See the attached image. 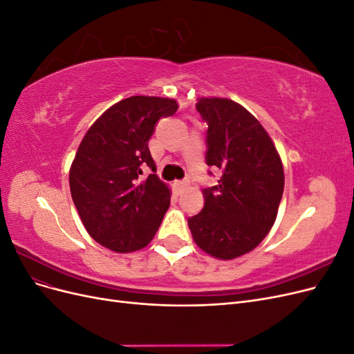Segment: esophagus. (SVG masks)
<instances>
[{
	"mask_svg": "<svg viewBox=\"0 0 354 354\" xmlns=\"http://www.w3.org/2000/svg\"><path fill=\"white\" fill-rule=\"evenodd\" d=\"M189 186V181L187 180H177V181H174V187H176V190L178 192H183L186 187Z\"/></svg>",
	"mask_w": 354,
	"mask_h": 354,
	"instance_id": "1",
	"label": "esophagus"
}]
</instances>
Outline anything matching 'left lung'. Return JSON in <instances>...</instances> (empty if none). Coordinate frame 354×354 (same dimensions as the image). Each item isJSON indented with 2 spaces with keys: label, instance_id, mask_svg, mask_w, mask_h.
<instances>
[{
  "label": "left lung",
  "instance_id": "1",
  "mask_svg": "<svg viewBox=\"0 0 354 354\" xmlns=\"http://www.w3.org/2000/svg\"><path fill=\"white\" fill-rule=\"evenodd\" d=\"M208 124L207 164L223 171L202 190L203 208L187 220L195 243L218 260L252 251L274 224L285 176L279 153L257 118L230 99L201 97Z\"/></svg>",
  "mask_w": 354,
  "mask_h": 354
}]
</instances>
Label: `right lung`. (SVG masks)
Returning a JSON list of instances; mask_svg holds the SVG:
<instances>
[{"label": "right lung", "mask_w": 354, "mask_h": 354, "mask_svg": "<svg viewBox=\"0 0 354 354\" xmlns=\"http://www.w3.org/2000/svg\"><path fill=\"white\" fill-rule=\"evenodd\" d=\"M174 99L133 95L103 112L78 146L69 171L71 195L90 236L115 252L145 248L169 207L171 192L156 174L149 138Z\"/></svg>", "instance_id": "add662e5"}]
</instances>
